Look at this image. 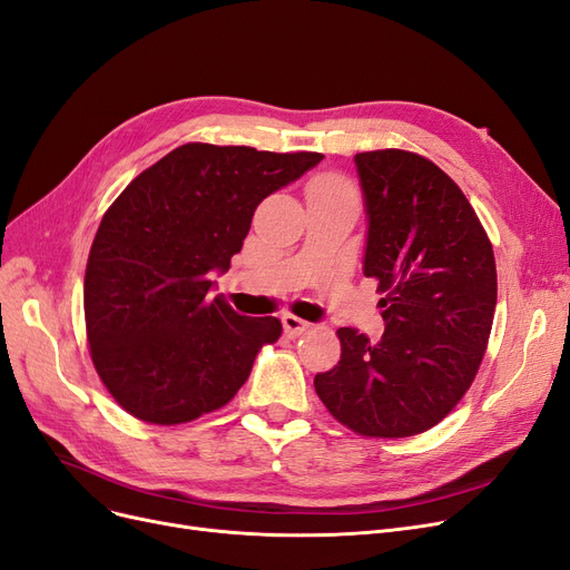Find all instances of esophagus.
Returning <instances> with one entry per match:
<instances>
[{
    "label": "esophagus",
    "instance_id": "obj_1",
    "mask_svg": "<svg viewBox=\"0 0 570 570\" xmlns=\"http://www.w3.org/2000/svg\"><path fill=\"white\" fill-rule=\"evenodd\" d=\"M311 327H313L311 323L302 321V317H297V315H292V313H285V315H283V330H285V334H289V336H299V334H304V332L311 330Z\"/></svg>",
    "mask_w": 570,
    "mask_h": 570
}]
</instances>
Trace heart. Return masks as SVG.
Masks as SVG:
<instances>
[{
    "label": "heart",
    "mask_w": 570,
    "mask_h": 570,
    "mask_svg": "<svg viewBox=\"0 0 570 570\" xmlns=\"http://www.w3.org/2000/svg\"><path fill=\"white\" fill-rule=\"evenodd\" d=\"M311 194L330 196V198H353L351 187L346 185V181H341V179H336V177H323V179L313 181Z\"/></svg>",
    "instance_id": "heart-1"
}]
</instances>
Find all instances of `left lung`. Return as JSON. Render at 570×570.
<instances>
[{"mask_svg":"<svg viewBox=\"0 0 570 570\" xmlns=\"http://www.w3.org/2000/svg\"><path fill=\"white\" fill-rule=\"evenodd\" d=\"M367 213L362 273L379 283L385 323L370 341L341 327V360L315 374L330 414L364 438L438 425L480 370L495 311L493 247L456 181L428 158L355 154Z\"/></svg>","mask_w":570,"mask_h":570,"instance_id":"1","label":"left lung"}]
</instances>
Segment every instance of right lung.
<instances>
[{"instance_id": "1", "label": "right lung", "mask_w": 570, "mask_h": 570, "mask_svg": "<svg viewBox=\"0 0 570 570\" xmlns=\"http://www.w3.org/2000/svg\"><path fill=\"white\" fill-rule=\"evenodd\" d=\"M323 154L189 142L140 173L90 247L83 313L90 357L135 419L175 425L229 402L278 317L238 315L210 276L240 253L259 203Z\"/></svg>"}]
</instances>
